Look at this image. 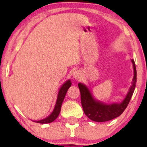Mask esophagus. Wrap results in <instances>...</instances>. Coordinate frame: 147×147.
Instances as JSON below:
<instances>
[{
	"mask_svg": "<svg viewBox=\"0 0 147 147\" xmlns=\"http://www.w3.org/2000/svg\"><path fill=\"white\" fill-rule=\"evenodd\" d=\"M82 75L81 71H79V70H77V71H75L73 73V78L75 79H77V80H78V79H80L82 78Z\"/></svg>",
	"mask_w": 147,
	"mask_h": 147,
	"instance_id": "34e87169",
	"label": "esophagus"
}]
</instances>
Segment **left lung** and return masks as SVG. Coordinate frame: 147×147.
Wrapping results in <instances>:
<instances>
[{
	"label": "left lung",
	"instance_id": "1",
	"mask_svg": "<svg viewBox=\"0 0 147 147\" xmlns=\"http://www.w3.org/2000/svg\"><path fill=\"white\" fill-rule=\"evenodd\" d=\"M131 62L134 70V76L129 92L122 102L113 103L110 104H105L96 99L85 84H78L84 112L89 119L95 122H104L119 117L124 112L132 97L137 80V72L134 60L131 59Z\"/></svg>",
	"mask_w": 147,
	"mask_h": 147
}]
</instances>
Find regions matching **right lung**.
<instances>
[{
	"label": "right lung",
	"mask_w": 147,
	"mask_h": 147,
	"mask_svg": "<svg viewBox=\"0 0 147 147\" xmlns=\"http://www.w3.org/2000/svg\"><path fill=\"white\" fill-rule=\"evenodd\" d=\"M71 82H70V79H68V81H66V82L64 84H63V85L61 86L59 90L58 95H57L56 104H55V108H54V110L52 111V113L50 114V115H48L47 117L44 118V119L38 121H34V122L36 123H40V124H48V123H51L53 122V121H55L60 113L62 103L63 102V99L65 98V94H66L68 88L71 86Z\"/></svg>",
	"instance_id": "add662e5"
}]
</instances>
